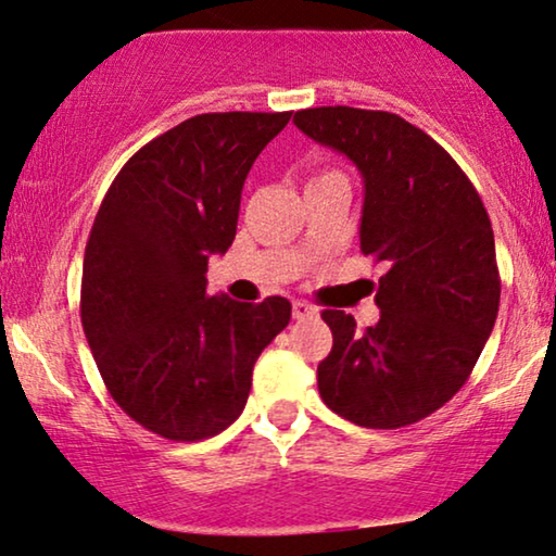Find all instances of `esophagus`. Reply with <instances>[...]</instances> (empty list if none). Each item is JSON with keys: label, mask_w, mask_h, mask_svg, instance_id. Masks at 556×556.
<instances>
[{"label": "esophagus", "mask_w": 556, "mask_h": 556, "mask_svg": "<svg viewBox=\"0 0 556 556\" xmlns=\"http://www.w3.org/2000/svg\"><path fill=\"white\" fill-rule=\"evenodd\" d=\"M292 315L298 317V320H305V317H317V307L307 305L305 300H294L292 302Z\"/></svg>", "instance_id": "obj_1"}]
</instances>
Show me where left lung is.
I'll list each match as a JSON object with an SVG mask.
<instances>
[{
    "instance_id": "obj_1",
    "label": "left lung",
    "mask_w": 556,
    "mask_h": 556,
    "mask_svg": "<svg viewBox=\"0 0 556 556\" xmlns=\"http://www.w3.org/2000/svg\"><path fill=\"white\" fill-rule=\"evenodd\" d=\"M309 139L364 177L361 251L387 262L379 323L325 309L332 351L317 366L323 402L368 429H396L453 399L478 364L501 302L491 218L432 137L389 111L320 106L294 114Z\"/></svg>"
}]
</instances>
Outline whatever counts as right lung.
<instances>
[{
	"mask_svg": "<svg viewBox=\"0 0 556 556\" xmlns=\"http://www.w3.org/2000/svg\"><path fill=\"white\" fill-rule=\"evenodd\" d=\"M279 114H201L144 144L96 213L80 323L114 402L160 438L195 442L239 419L251 374L292 305L208 298L211 254H226L258 152Z\"/></svg>",
	"mask_w": 556,
	"mask_h": 556,
	"instance_id": "1",
	"label": "right lung"
}]
</instances>
